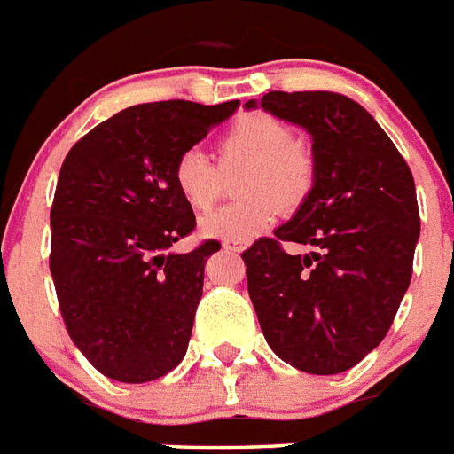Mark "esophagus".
<instances>
[{
  "mask_svg": "<svg viewBox=\"0 0 454 454\" xmlns=\"http://www.w3.org/2000/svg\"><path fill=\"white\" fill-rule=\"evenodd\" d=\"M223 249H226V252L239 254V252H245L247 245L245 242H235V239H226V242H223Z\"/></svg>",
  "mask_w": 454,
  "mask_h": 454,
  "instance_id": "esophagus-1",
  "label": "esophagus"
}]
</instances>
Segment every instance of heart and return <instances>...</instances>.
<instances>
[{
	"label": "heart",
	"mask_w": 454,
	"mask_h": 454,
	"mask_svg": "<svg viewBox=\"0 0 454 454\" xmlns=\"http://www.w3.org/2000/svg\"><path fill=\"white\" fill-rule=\"evenodd\" d=\"M216 158L223 172L245 168L239 193L247 200L226 205L200 219V233L215 239L247 242L272 226L279 207H298L315 184V160L294 139L289 125L270 114H245L221 132ZM172 182L191 207L202 212L215 205L221 172L198 146L184 149L172 165Z\"/></svg>",
	"instance_id": "heart-1"
}]
</instances>
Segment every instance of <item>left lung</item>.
<instances>
[{
  "label": "left lung",
  "instance_id": "1",
  "mask_svg": "<svg viewBox=\"0 0 454 454\" xmlns=\"http://www.w3.org/2000/svg\"><path fill=\"white\" fill-rule=\"evenodd\" d=\"M310 132L315 184L298 212L242 261L272 352L298 371L335 375L373 352L412 278L419 209L411 168L355 99L272 90L259 102ZM256 102L249 99L247 109ZM282 241L310 244L291 257Z\"/></svg>",
  "mask_w": 454,
  "mask_h": 454
}]
</instances>
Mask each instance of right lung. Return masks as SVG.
I'll use <instances>...</instances> for the list:
<instances>
[{"label":"right lung","instance_id":"add662e5","mask_svg":"<svg viewBox=\"0 0 454 454\" xmlns=\"http://www.w3.org/2000/svg\"><path fill=\"white\" fill-rule=\"evenodd\" d=\"M238 105L128 106L83 135L62 163L48 263L69 338L112 380H156L186 355L205 261L221 245L169 252L195 228L172 165Z\"/></svg>","mask_w":454,"mask_h":454}]
</instances>
